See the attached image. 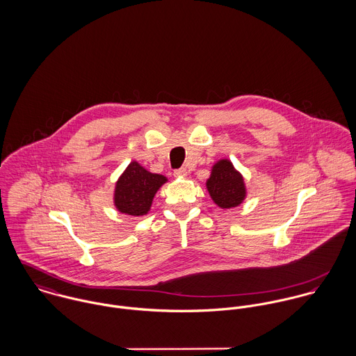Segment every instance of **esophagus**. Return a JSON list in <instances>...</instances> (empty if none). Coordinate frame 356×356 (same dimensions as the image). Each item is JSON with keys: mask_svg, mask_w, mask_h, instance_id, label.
<instances>
[{"mask_svg": "<svg viewBox=\"0 0 356 356\" xmlns=\"http://www.w3.org/2000/svg\"><path fill=\"white\" fill-rule=\"evenodd\" d=\"M174 175H175V177H178V178H184V177H186V175H188V170H186L185 167L178 168V170H175V171H174Z\"/></svg>", "mask_w": 356, "mask_h": 356, "instance_id": "obj_1", "label": "esophagus"}]
</instances>
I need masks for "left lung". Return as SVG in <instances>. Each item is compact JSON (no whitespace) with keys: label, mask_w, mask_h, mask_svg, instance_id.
<instances>
[{"label":"left lung","mask_w":356,"mask_h":356,"mask_svg":"<svg viewBox=\"0 0 356 356\" xmlns=\"http://www.w3.org/2000/svg\"><path fill=\"white\" fill-rule=\"evenodd\" d=\"M207 189L212 200L222 208L236 207L245 197L243 177L229 160H220L213 165L212 174L207 181Z\"/></svg>","instance_id":"obj_1"}]
</instances>
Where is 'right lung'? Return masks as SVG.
I'll return each instance as SVG.
<instances>
[{
	"instance_id": "right-lung-1",
	"label": "right lung",
	"mask_w": 356,
	"mask_h": 356,
	"mask_svg": "<svg viewBox=\"0 0 356 356\" xmlns=\"http://www.w3.org/2000/svg\"><path fill=\"white\" fill-rule=\"evenodd\" d=\"M165 181V177L147 171L137 161L130 163L116 182V208L120 212L133 216L145 215L151 208L157 189Z\"/></svg>"
}]
</instances>
